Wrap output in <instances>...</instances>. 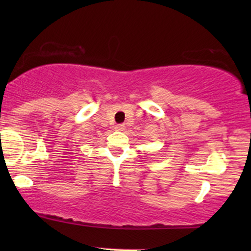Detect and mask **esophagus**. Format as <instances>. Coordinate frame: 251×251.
Masks as SVG:
<instances>
[{"label": "esophagus", "instance_id": "esophagus-1", "mask_svg": "<svg viewBox=\"0 0 251 251\" xmlns=\"http://www.w3.org/2000/svg\"><path fill=\"white\" fill-rule=\"evenodd\" d=\"M125 128H126L125 125H116L115 126V129L118 130V131H123V130H125Z\"/></svg>", "mask_w": 251, "mask_h": 251}]
</instances>
